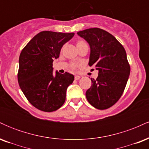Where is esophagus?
I'll return each mask as SVG.
<instances>
[{
  "label": "esophagus",
  "mask_w": 149,
  "mask_h": 149,
  "mask_svg": "<svg viewBox=\"0 0 149 149\" xmlns=\"http://www.w3.org/2000/svg\"><path fill=\"white\" fill-rule=\"evenodd\" d=\"M80 78V76H78V75H76V76H75V80H79Z\"/></svg>",
  "instance_id": "esophagus-1"
}]
</instances>
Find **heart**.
<instances>
[{
	"mask_svg": "<svg viewBox=\"0 0 149 149\" xmlns=\"http://www.w3.org/2000/svg\"><path fill=\"white\" fill-rule=\"evenodd\" d=\"M84 44H87L86 42L84 41V40H78V42H77L76 45H77V46H79L81 45H84ZM78 67V65L76 64V63H72V64H71V65H70V68H71V69H72V70L76 69Z\"/></svg>",
	"mask_w": 149,
	"mask_h": 149,
	"instance_id": "b5f03b06",
	"label": "heart"
}]
</instances>
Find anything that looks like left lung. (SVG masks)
I'll return each instance as SVG.
<instances>
[{"mask_svg":"<svg viewBox=\"0 0 149 149\" xmlns=\"http://www.w3.org/2000/svg\"><path fill=\"white\" fill-rule=\"evenodd\" d=\"M90 46L89 66L99 71L85 93L92 107L104 110L113 106L123 93L130 73L123 46L113 36L99 28L78 32Z\"/></svg>","mask_w":149,"mask_h":149,"instance_id":"8db88e82","label":"left lung"}]
</instances>
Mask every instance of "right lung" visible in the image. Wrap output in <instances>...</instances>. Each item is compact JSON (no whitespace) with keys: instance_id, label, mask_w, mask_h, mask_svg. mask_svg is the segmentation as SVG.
I'll use <instances>...</instances> for the list:
<instances>
[{"instance_id":"1","label":"right lung","mask_w":149,"mask_h":149,"mask_svg":"<svg viewBox=\"0 0 149 149\" xmlns=\"http://www.w3.org/2000/svg\"><path fill=\"white\" fill-rule=\"evenodd\" d=\"M74 33L44 31L36 35L22 50L19 59V85L27 100L42 111L52 112L64 104L68 86L74 76L56 71L52 62L59 57L61 48Z\"/></svg>"}]
</instances>
